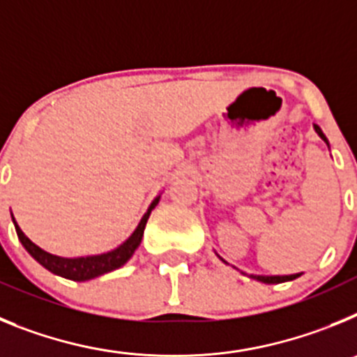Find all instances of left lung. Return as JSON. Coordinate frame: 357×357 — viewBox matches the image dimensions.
Instances as JSON below:
<instances>
[{
  "mask_svg": "<svg viewBox=\"0 0 357 357\" xmlns=\"http://www.w3.org/2000/svg\"><path fill=\"white\" fill-rule=\"evenodd\" d=\"M314 130H317V134L320 135L321 139L327 143V146H329V141H327V137L324 135V132H321V128L318 127V125H314ZM223 263H227V261H223ZM250 277L255 280H259V282H264V284H279V282H286V280H293L296 279V277H301V273H293V275H250Z\"/></svg>",
  "mask_w": 357,
  "mask_h": 357,
  "instance_id": "1",
  "label": "left lung"
}]
</instances>
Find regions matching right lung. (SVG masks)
I'll list each match as a JSON object with an SVG mask.
<instances>
[{
  "label": "right lung",
  "instance_id": "1",
  "mask_svg": "<svg viewBox=\"0 0 357 357\" xmlns=\"http://www.w3.org/2000/svg\"><path fill=\"white\" fill-rule=\"evenodd\" d=\"M159 198L160 197H157L155 200L151 202L148 211L144 213V216L141 218L139 225L135 227V230L132 232V236L127 241L121 243V245H119L118 248H114V250L107 252V254L87 255V257H73V259H69V257H59V255L50 254V252L39 248L36 243H31L30 239L24 236L23 230L19 229V225L15 223L14 216H12V222H14L15 225V232H17L19 241L23 243V247L26 248L28 254H30L37 263L43 264L46 270H50V272L55 273V275L84 282V280L94 279V277H100L103 275V273L112 272V270H118V268H121L123 264L130 259L132 255H134L135 248L141 245L148 218H150V213L153 211V207L159 204Z\"/></svg>",
  "mask_w": 357,
  "mask_h": 357
}]
</instances>
